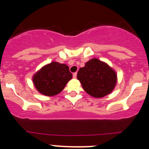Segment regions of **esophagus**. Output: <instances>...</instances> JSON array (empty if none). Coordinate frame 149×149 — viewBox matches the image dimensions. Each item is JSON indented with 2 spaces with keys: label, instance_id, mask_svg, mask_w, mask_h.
Segmentation results:
<instances>
[{
  "label": "esophagus",
  "instance_id": "34e87169",
  "mask_svg": "<svg viewBox=\"0 0 149 149\" xmlns=\"http://www.w3.org/2000/svg\"><path fill=\"white\" fill-rule=\"evenodd\" d=\"M73 77L74 78H77V72H75V73L73 74Z\"/></svg>",
  "mask_w": 149,
  "mask_h": 149
}]
</instances>
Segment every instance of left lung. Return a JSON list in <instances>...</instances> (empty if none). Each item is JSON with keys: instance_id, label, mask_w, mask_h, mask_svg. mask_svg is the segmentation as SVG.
<instances>
[{"instance_id": "1", "label": "left lung", "mask_w": 149, "mask_h": 149, "mask_svg": "<svg viewBox=\"0 0 149 149\" xmlns=\"http://www.w3.org/2000/svg\"><path fill=\"white\" fill-rule=\"evenodd\" d=\"M77 80L89 95L103 98L113 92L117 83V74L105 62L97 58L87 61L77 72Z\"/></svg>"}]
</instances>
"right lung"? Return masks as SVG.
I'll return each instance as SVG.
<instances>
[{"label": "right lung", "instance_id": "1", "mask_svg": "<svg viewBox=\"0 0 149 149\" xmlns=\"http://www.w3.org/2000/svg\"><path fill=\"white\" fill-rule=\"evenodd\" d=\"M72 78L69 67L58 62H51L44 65L33 76L36 90L45 96H54L61 93L67 83Z\"/></svg>", "mask_w": 149, "mask_h": 149}]
</instances>
